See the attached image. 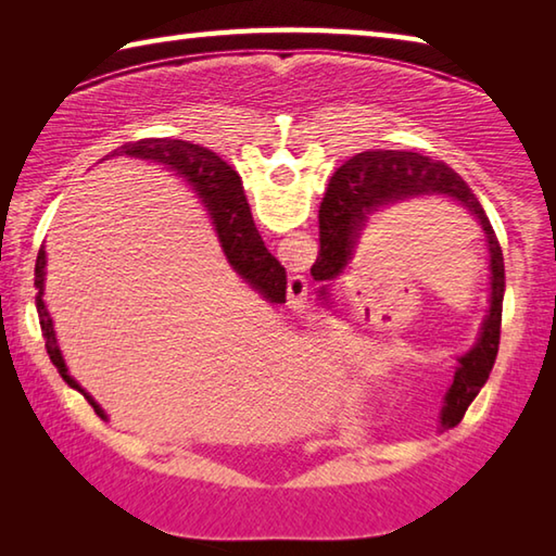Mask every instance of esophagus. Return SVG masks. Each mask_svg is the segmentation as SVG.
I'll list each match as a JSON object with an SVG mask.
<instances>
[{
    "mask_svg": "<svg viewBox=\"0 0 556 556\" xmlns=\"http://www.w3.org/2000/svg\"><path fill=\"white\" fill-rule=\"evenodd\" d=\"M287 299L289 304L299 308L308 304V281L304 275H291L287 281Z\"/></svg>",
    "mask_w": 556,
    "mask_h": 556,
    "instance_id": "34e87169",
    "label": "esophagus"
}]
</instances>
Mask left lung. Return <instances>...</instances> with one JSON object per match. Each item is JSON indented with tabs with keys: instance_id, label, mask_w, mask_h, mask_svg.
Instances as JSON below:
<instances>
[{
	"instance_id": "left-lung-1",
	"label": "left lung",
	"mask_w": 556,
	"mask_h": 556,
	"mask_svg": "<svg viewBox=\"0 0 556 556\" xmlns=\"http://www.w3.org/2000/svg\"><path fill=\"white\" fill-rule=\"evenodd\" d=\"M448 195L458 205L470 211L476 223L485 230L488 252H491V312L483 321L481 338L476 348L464 357H458V370L454 384L446 392L444 421L456 427L468 409V404L478 397L488 382L501 345V321H503V296H505V265L503 250L497 244L493 225L488 220L481 201L470 191L468 184L454 168L437 159L414 152H363L345 162L331 176L328 191L318 208V257L312 267L316 281L333 279L345 269L353 255L365 220L380 205H390L414 195Z\"/></svg>"
}]
</instances>
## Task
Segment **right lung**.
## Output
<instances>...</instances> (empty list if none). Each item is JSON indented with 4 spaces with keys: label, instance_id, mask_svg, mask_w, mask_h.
<instances>
[{
    "label": "right lung",
    "instance_id": "obj_1",
    "mask_svg": "<svg viewBox=\"0 0 556 556\" xmlns=\"http://www.w3.org/2000/svg\"><path fill=\"white\" fill-rule=\"evenodd\" d=\"M119 154L149 159V162H162L176 168L178 174H186L188 181H191L195 186V191L201 193L203 203L208 205L211 218L215 223V230H218V238L223 244V252L225 257L230 260L232 269L238 271L242 279H248L252 287L260 289L267 299L277 301V304L285 301L287 271L275 260V255L265 248V242H262L260 232L255 228V220H252L250 203L244 199L242 181L232 166H228L220 156H215L213 152H208V149H203L199 144L184 142V139H166V137L139 139L135 144L122 147ZM43 267H46V252L41 248L39 257H36L34 287L39 289V296H36V312H39L46 353H49L55 370L61 372V378L90 402V407L96 409L100 419H108L105 412L100 409V404L71 378L68 370H65L61 351L59 345H55L53 321L43 306V277H46Z\"/></svg>",
    "mask_w": 556,
    "mask_h": 556
}]
</instances>
